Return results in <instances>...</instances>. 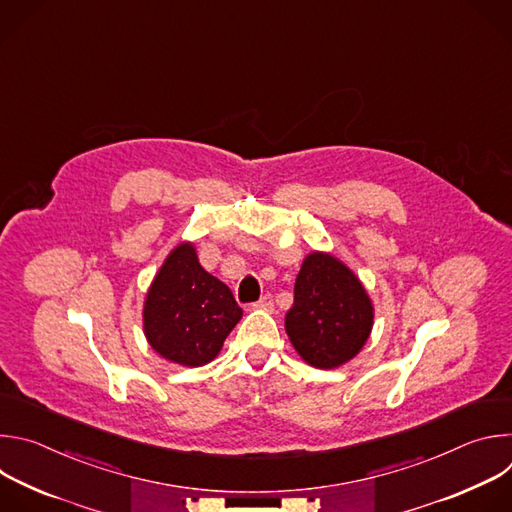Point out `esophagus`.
I'll return each instance as SVG.
<instances>
[{"instance_id": "34e87169", "label": "esophagus", "mask_w": 512, "mask_h": 512, "mask_svg": "<svg viewBox=\"0 0 512 512\" xmlns=\"http://www.w3.org/2000/svg\"><path fill=\"white\" fill-rule=\"evenodd\" d=\"M253 310H263V312H271L273 310V298L267 294L263 296L259 302L253 304Z\"/></svg>"}]
</instances>
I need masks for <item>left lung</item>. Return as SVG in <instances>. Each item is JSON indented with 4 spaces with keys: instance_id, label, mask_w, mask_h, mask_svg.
Returning a JSON list of instances; mask_svg holds the SVG:
<instances>
[{
    "instance_id": "8db88e82",
    "label": "left lung",
    "mask_w": 512,
    "mask_h": 512,
    "mask_svg": "<svg viewBox=\"0 0 512 512\" xmlns=\"http://www.w3.org/2000/svg\"><path fill=\"white\" fill-rule=\"evenodd\" d=\"M373 320L369 291L346 263L326 251L306 255L285 316V332L302 360L322 371L342 367L367 344Z\"/></svg>"
}]
</instances>
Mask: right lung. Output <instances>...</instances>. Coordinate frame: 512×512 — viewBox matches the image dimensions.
Masks as SVG:
<instances>
[{
  "label": "right lung",
  "instance_id": "right-lung-1",
  "mask_svg": "<svg viewBox=\"0 0 512 512\" xmlns=\"http://www.w3.org/2000/svg\"><path fill=\"white\" fill-rule=\"evenodd\" d=\"M141 316L150 346L192 369L218 356L243 310L231 289L200 265L194 243L182 241L158 269Z\"/></svg>",
  "mask_w": 512,
  "mask_h": 512
}]
</instances>
